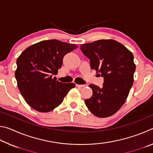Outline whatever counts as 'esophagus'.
<instances>
[{
  "label": "esophagus",
  "mask_w": 153,
  "mask_h": 153,
  "mask_svg": "<svg viewBox=\"0 0 153 153\" xmlns=\"http://www.w3.org/2000/svg\"><path fill=\"white\" fill-rule=\"evenodd\" d=\"M88 86L87 84H84V85H82V84H76V86H77V87H79V88L86 87V86Z\"/></svg>",
  "instance_id": "1"
}]
</instances>
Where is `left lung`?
<instances>
[{
    "mask_svg": "<svg viewBox=\"0 0 153 153\" xmlns=\"http://www.w3.org/2000/svg\"><path fill=\"white\" fill-rule=\"evenodd\" d=\"M80 49L90 59V67L104 77L102 87L90 84L92 96L85 104L93 115L108 117L120 110L134 83V55L122 44L112 39L83 44Z\"/></svg>",
    "mask_w": 153,
    "mask_h": 153,
    "instance_id": "obj_1",
    "label": "left lung"
}]
</instances>
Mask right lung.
<instances>
[{
	"label": "right lung",
	"mask_w": 153,
	"mask_h": 153,
	"mask_svg": "<svg viewBox=\"0 0 153 153\" xmlns=\"http://www.w3.org/2000/svg\"><path fill=\"white\" fill-rule=\"evenodd\" d=\"M77 48L55 39L43 40L25 49L17 58L15 76L18 88L33 109L50 112L76 86L74 83L59 82L53 76L61 67L63 56Z\"/></svg>",
	"instance_id": "right-lung-1"
}]
</instances>
